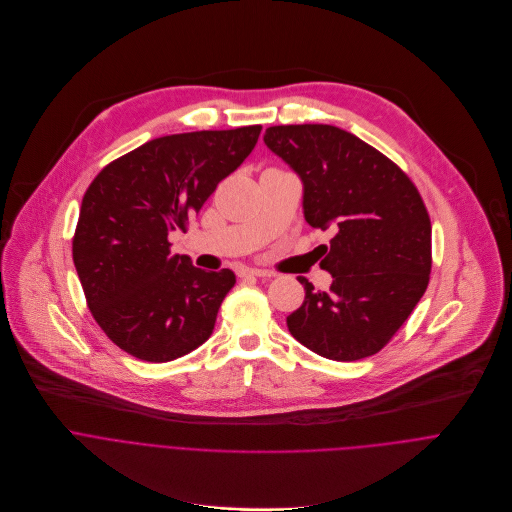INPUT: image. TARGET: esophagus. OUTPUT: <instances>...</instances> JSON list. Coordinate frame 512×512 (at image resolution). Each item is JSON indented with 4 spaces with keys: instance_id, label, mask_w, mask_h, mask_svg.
<instances>
[{
    "instance_id": "obj_1",
    "label": "esophagus",
    "mask_w": 512,
    "mask_h": 512,
    "mask_svg": "<svg viewBox=\"0 0 512 512\" xmlns=\"http://www.w3.org/2000/svg\"><path fill=\"white\" fill-rule=\"evenodd\" d=\"M240 276H256V278H272L274 274L270 270H262V268H246L240 272Z\"/></svg>"
}]
</instances>
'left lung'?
I'll list each match as a JSON object with an SVG mask.
<instances>
[{"label": "left lung", "instance_id": "1", "mask_svg": "<svg viewBox=\"0 0 512 512\" xmlns=\"http://www.w3.org/2000/svg\"><path fill=\"white\" fill-rule=\"evenodd\" d=\"M266 147L302 181L304 220L333 230L321 268L329 290L298 276L300 309L290 335L321 357L357 361L381 351L424 296L432 224L410 181L383 153L333 125H278Z\"/></svg>", "mask_w": 512, "mask_h": 512}]
</instances>
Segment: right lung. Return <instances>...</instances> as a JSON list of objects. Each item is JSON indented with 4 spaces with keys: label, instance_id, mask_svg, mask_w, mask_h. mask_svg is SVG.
I'll return each mask as SVG.
<instances>
[{
    "label": "right lung",
    "instance_id": "add662e5",
    "mask_svg": "<svg viewBox=\"0 0 512 512\" xmlns=\"http://www.w3.org/2000/svg\"><path fill=\"white\" fill-rule=\"evenodd\" d=\"M262 127L167 135L133 149L88 185L72 238L88 309L129 355L167 363L206 343L232 270L206 272L171 254L167 236L185 230L218 183L258 143Z\"/></svg>",
    "mask_w": 512,
    "mask_h": 512
}]
</instances>
